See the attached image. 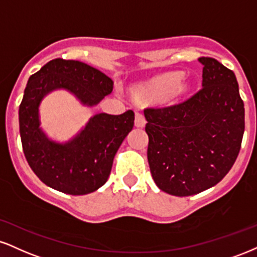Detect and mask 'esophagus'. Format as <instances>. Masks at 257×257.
<instances>
[{"label": "esophagus", "mask_w": 257, "mask_h": 257, "mask_svg": "<svg viewBox=\"0 0 257 257\" xmlns=\"http://www.w3.org/2000/svg\"><path fill=\"white\" fill-rule=\"evenodd\" d=\"M145 125H146V118H145V116L142 113H137L135 115V126L137 128H144Z\"/></svg>", "instance_id": "obj_1"}]
</instances>
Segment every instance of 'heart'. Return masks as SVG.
<instances>
[{"label":"heart","instance_id":"1","mask_svg":"<svg viewBox=\"0 0 257 257\" xmlns=\"http://www.w3.org/2000/svg\"><path fill=\"white\" fill-rule=\"evenodd\" d=\"M189 91L190 83L182 79V73L172 72L139 83L133 88V94L141 103H156L160 100H177L187 95Z\"/></svg>","mask_w":257,"mask_h":257}]
</instances>
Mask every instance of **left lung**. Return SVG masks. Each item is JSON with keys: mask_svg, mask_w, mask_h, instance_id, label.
Wrapping results in <instances>:
<instances>
[{"mask_svg": "<svg viewBox=\"0 0 257 257\" xmlns=\"http://www.w3.org/2000/svg\"><path fill=\"white\" fill-rule=\"evenodd\" d=\"M202 88L184 103L146 109L151 174L170 195L190 196L219 183L239 153L244 103L236 75L220 62L200 57Z\"/></svg>", "mask_w": 257, "mask_h": 257, "instance_id": "left-lung-1", "label": "left lung"}]
</instances>
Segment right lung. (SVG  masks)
I'll return each instance as SVG.
<instances>
[{"label": "right lung", "instance_id": "right-lung-1", "mask_svg": "<svg viewBox=\"0 0 257 257\" xmlns=\"http://www.w3.org/2000/svg\"><path fill=\"white\" fill-rule=\"evenodd\" d=\"M113 81L80 61L56 58L30 76L19 106L23 150L30 168L52 189L70 195L93 193L109 178L113 158L134 126V112L95 113L72 139L52 140L40 126L39 107L54 91H67L93 107L112 92Z\"/></svg>", "mask_w": 257, "mask_h": 257}]
</instances>
